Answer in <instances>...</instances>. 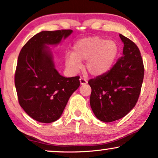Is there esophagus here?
I'll list each match as a JSON object with an SVG mask.
<instances>
[{"instance_id": "34e87169", "label": "esophagus", "mask_w": 158, "mask_h": 158, "mask_svg": "<svg viewBox=\"0 0 158 158\" xmlns=\"http://www.w3.org/2000/svg\"><path fill=\"white\" fill-rule=\"evenodd\" d=\"M79 81H80V84L81 85H86L87 83V80L84 77H81L79 79Z\"/></svg>"}]
</instances>
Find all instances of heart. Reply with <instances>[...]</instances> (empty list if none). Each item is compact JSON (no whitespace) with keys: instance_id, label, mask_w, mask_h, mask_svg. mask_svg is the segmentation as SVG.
<instances>
[{"instance_id":"obj_1","label":"heart","mask_w":158,"mask_h":158,"mask_svg":"<svg viewBox=\"0 0 158 158\" xmlns=\"http://www.w3.org/2000/svg\"><path fill=\"white\" fill-rule=\"evenodd\" d=\"M119 48L114 41L100 37H88L78 41L73 53L67 55V63L77 70L79 61L87 60L86 69L93 75H100L109 71L114 63Z\"/></svg>"}]
</instances>
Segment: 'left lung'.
<instances>
[{
    "mask_svg": "<svg viewBox=\"0 0 158 158\" xmlns=\"http://www.w3.org/2000/svg\"><path fill=\"white\" fill-rule=\"evenodd\" d=\"M123 55L110 70L88 81L90 106L98 119L105 123L127 114L136 104L142 86L144 67L136 44L119 34Z\"/></svg>",
    "mask_w": 158,
    "mask_h": 158,
    "instance_id": "1",
    "label": "left lung"
}]
</instances>
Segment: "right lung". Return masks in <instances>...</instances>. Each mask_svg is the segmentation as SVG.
<instances>
[{"instance_id": "add662e5", "label": "right lung", "mask_w": 158, "mask_h": 158, "mask_svg": "<svg viewBox=\"0 0 158 158\" xmlns=\"http://www.w3.org/2000/svg\"><path fill=\"white\" fill-rule=\"evenodd\" d=\"M71 33L72 30L40 32L23 46L18 57L15 74L18 101L24 111L40 123L58 119L80 85L79 76L59 74L46 46L59 44Z\"/></svg>"}]
</instances>
